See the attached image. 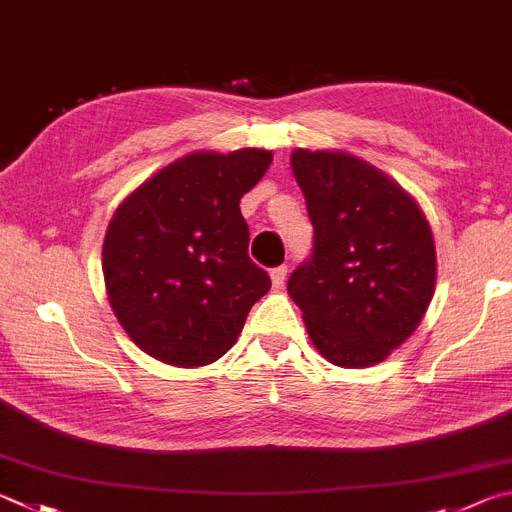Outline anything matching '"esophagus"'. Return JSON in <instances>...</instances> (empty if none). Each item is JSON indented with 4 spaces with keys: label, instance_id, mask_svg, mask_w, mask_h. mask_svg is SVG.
<instances>
[{
    "label": "esophagus",
    "instance_id": "obj_1",
    "mask_svg": "<svg viewBox=\"0 0 512 512\" xmlns=\"http://www.w3.org/2000/svg\"><path fill=\"white\" fill-rule=\"evenodd\" d=\"M286 273H288L286 266H275V268H273V271H271V280H273V286H275V288H282V286H284Z\"/></svg>",
    "mask_w": 512,
    "mask_h": 512
}]
</instances>
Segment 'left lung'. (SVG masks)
Here are the masks:
<instances>
[{"mask_svg": "<svg viewBox=\"0 0 512 512\" xmlns=\"http://www.w3.org/2000/svg\"><path fill=\"white\" fill-rule=\"evenodd\" d=\"M313 250L288 277L309 338L338 367H371L412 336L430 306L436 250L401 185L345 152L291 154Z\"/></svg>", "mask_w": 512, "mask_h": 512, "instance_id": "left-lung-1", "label": "left lung"}]
</instances>
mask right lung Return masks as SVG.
Masks as SVG:
<instances>
[{
  "label": "right lung",
  "mask_w": 512,
  "mask_h": 512,
  "mask_svg": "<svg viewBox=\"0 0 512 512\" xmlns=\"http://www.w3.org/2000/svg\"><path fill=\"white\" fill-rule=\"evenodd\" d=\"M273 154L246 147L194 152L163 167L120 203L102 244L109 304L152 358L203 367L235 345L246 315L271 288L248 257L239 201Z\"/></svg>",
  "instance_id": "1"
}]
</instances>
